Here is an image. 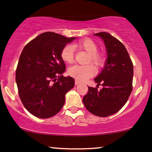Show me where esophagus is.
<instances>
[{"label": "esophagus", "mask_w": 152, "mask_h": 152, "mask_svg": "<svg viewBox=\"0 0 152 152\" xmlns=\"http://www.w3.org/2000/svg\"><path fill=\"white\" fill-rule=\"evenodd\" d=\"M75 85H78L80 84V81L77 80H76L75 81Z\"/></svg>", "instance_id": "1"}]
</instances>
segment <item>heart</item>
Masks as SVG:
<instances>
[{
  "mask_svg": "<svg viewBox=\"0 0 152 152\" xmlns=\"http://www.w3.org/2000/svg\"><path fill=\"white\" fill-rule=\"evenodd\" d=\"M75 47L78 49H82L89 54L87 63L92 62L95 67L100 68L103 67L105 62V57L103 54L98 52V47L93 40L90 39H85L79 41L75 44ZM61 57L67 63H72L75 59L74 47L70 44L64 46L61 52ZM68 73L72 77L79 81H85L95 75L96 69L93 64L87 65H74L69 67Z\"/></svg>",
  "mask_w": 152,
  "mask_h": 152,
  "instance_id": "1",
  "label": "heart"
}]
</instances>
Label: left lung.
I'll list each match as a JSON object with an SVG mask.
<instances>
[{
    "instance_id": "8db88e82",
    "label": "left lung",
    "mask_w": 152,
    "mask_h": 152,
    "mask_svg": "<svg viewBox=\"0 0 152 152\" xmlns=\"http://www.w3.org/2000/svg\"><path fill=\"white\" fill-rule=\"evenodd\" d=\"M94 35L103 39L108 58L103 71L95 79L98 83L97 88L88 87L83 101L92 114L107 117L120 110L130 96L134 66L126 49L120 41L106 32ZM100 84L103 88L98 91L97 87Z\"/></svg>"
}]
</instances>
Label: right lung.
Returning a JSON list of instances; mask_svg holds the SVG:
<instances>
[{"mask_svg": "<svg viewBox=\"0 0 152 152\" xmlns=\"http://www.w3.org/2000/svg\"><path fill=\"white\" fill-rule=\"evenodd\" d=\"M75 37L44 32L25 46L16 71L18 95L23 106L36 117L48 118L62 109L74 78L61 75L66 67L61 57L64 46Z\"/></svg>", "mask_w": 152, "mask_h": 152, "instance_id": "add662e5", "label": "right lung"}]
</instances>
